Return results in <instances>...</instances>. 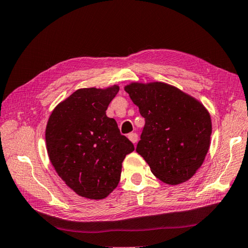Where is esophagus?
Instances as JSON below:
<instances>
[{"label": "esophagus", "instance_id": "esophagus-1", "mask_svg": "<svg viewBox=\"0 0 248 248\" xmlns=\"http://www.w3.org/2000/svg\"><path fill=\"white\" fill-rule=\"evenodd\" d=\"M128 138H129V140L130 141H131L133 144H136L137 142H138V139H139V137H138V134L137 133H129L128 134Z\"/></svg>", "mask_w": 248, "mask_h": 248}]
</instances>
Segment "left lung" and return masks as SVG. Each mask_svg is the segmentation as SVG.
<instances>
[{
    "label": "left lung",
    "mask_w": 248,
    "mask_h": 248,
    "mask_svg": "<svg viewBox=\"0 0 248 248\" xmlns=\"http://www.w3.org/2000/svg\"><path fill=\"white\" fill-rule=\"evenodd\" d=\"M145 119L137 152L161 181L175 186L204 163L211 136L209 112L195 98L163 82L124 88Z\"/></svg>",
    "instance_id": "8db88e82"
}]
</instances>
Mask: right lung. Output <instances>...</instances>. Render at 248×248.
Masks as SVG:
<instances>
[{
    "label": "right lung",
    "mask_w": 248,
    "mask_h": 248,
    "mask_svg": "<svg viewBox=\"0 0 248 248\" xmlns=\"http://www.w3.org/2000/svg\"><path fill=\"white\" fill-rule=\"evenodd\" d=\"M117 85L79 89L49 116L46 141L57 174L78 195L102 200L120 181L121 164L134 145L120 133L106 109L118 93Z\"/></svg>",
    "instance_id": "right-lung-1"
}]
</instances>
